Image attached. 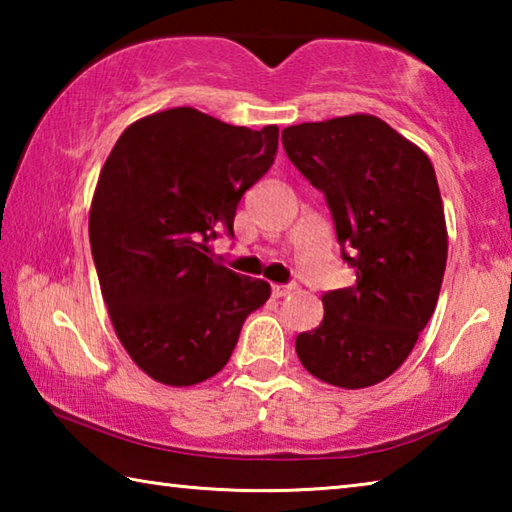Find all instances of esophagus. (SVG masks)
Returning a JSON list of instances; mask_svg holds the SVG:
<instances>
[{"label":"esophagus","mask_w":512,"mask_h":512,"mask_svg":"<svg viewBox=\"0 0 512 512\" xmlns=\"http://www.w3.org/2000/svg\"><path fill=\"white\" fill-rule=\"evenodd\" d=\"M291 291H293L291 284H273V287H271L273 298H284V296H289Z\"/></svg>","instance_id":"1"}]
</instances>
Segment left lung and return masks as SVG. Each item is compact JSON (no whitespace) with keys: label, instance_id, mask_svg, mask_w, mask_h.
Here are the masks:
<instances>
[{"label":"left lung","instance_id":"1","mask_svg":"<svg viewBox=\"0 0 512 512\" xmlns=\"http://www.w3.org/2000/svg\"><path fill=\"white\" fill-rule=\"evenodd\" d=\"M282 144L325 194L350 287L323 296L325 316L296 339L325 384L375 386L402 366L436 309L447 223L429 155L375 115L287 126Z\"/></svg>","mask_w":512,"mask_h":512}]
</instances>
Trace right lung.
Instances as JSON below:
<instances>
[{"instance_id":"1","label":"right lung","mask_w":512,"mask_h":512,"mask_svg":"<svg viewBox=\"0 0 512 512\" xmlns=\"http://www.w3.org/2000/svg\"><path fill=\"white\" fill-rule=\"evenodd\" d=\"M277 126L250 131L196 108L133 121L112 146L90 205V246L117 339L164 386L214 377L271 284L216 264L246 189L271 169Z\"/></svg>"}]
</instances>
